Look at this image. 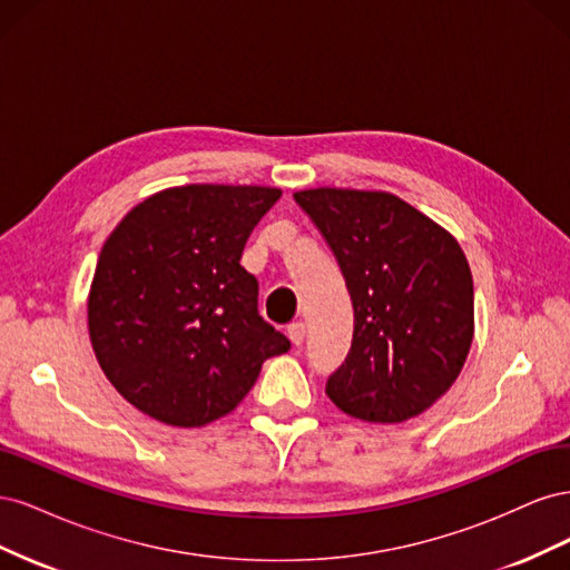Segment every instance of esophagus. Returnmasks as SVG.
<instances>
[{
    "label": "esophagus",
    "mask_w": 570,
    "mask_h": 570,
    "mask_svg": "<svg viewBox=\"0 0 570 570\" xmlns=\"http://www.w3.org/2000/svg\"><path fill=\"white\" fill-rule=\"evenodd\" d=\"M287 337H289V342L295 344V347H299V344L304 342V337H306V327H304V323H292L289 327H287Z\"/></svg>",
    "instance_id": "1"
}]
</instances>
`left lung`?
<instances>
[{
	"label": "left lung",
	"instance_id": "1",
	"mask_svg": "<svg viewBox=\"0 0 570 570\" xmlns=\"http://www.w3.org/2000/svg\"><path fill=\"white\" fill-rule=\"evenodd\" d=\"M295 199L335 252L354 306L352 352L327 396L368 423L419 416L454 385L471 352L473 278L461 245L381 189L314 187Z\"/></svg>",
	"mask_w": 570,
	"mask_h": 570
}]
</instances>
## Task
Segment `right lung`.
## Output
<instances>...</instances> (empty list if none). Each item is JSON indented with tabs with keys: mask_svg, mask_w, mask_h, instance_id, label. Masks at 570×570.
Returning <instances> with one entry per match:
<instances>
[{
	"mask_svg": "<svg viewBox=\"0 0 570 570\" xmlns=\"http://www.w3.org/2000/svg\"><path fill=\"white\" fill-rule=\"evenodd\" d=\"M278 187L180 185L124 216L97 258L88 295L95 356L145 416L199 428L230 413L289 340L256 312L239 266Z\"/></svg>",
	"mask_w": 570,
	"mask_h": 570,
	"instance_id": "right-lung-1",
	"label": "right lung"
}]
</instances>
